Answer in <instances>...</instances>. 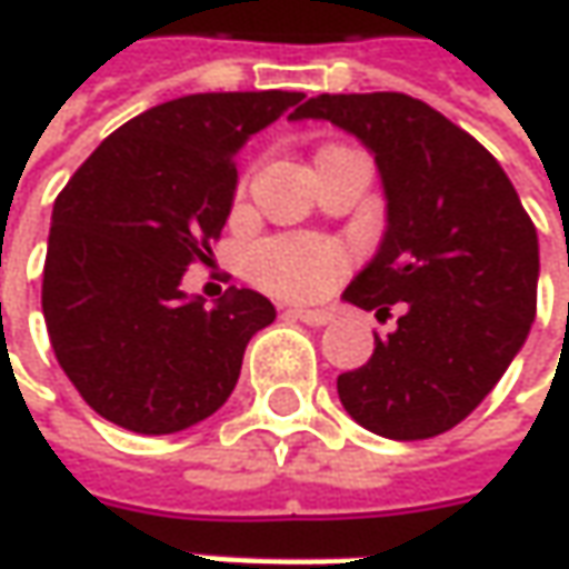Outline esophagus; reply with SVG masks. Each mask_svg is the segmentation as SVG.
<instances>
[{
    "instance_id": "34e87169",
    "label": "esophagus",
    "mask_w": 569,
    "mask_h": 569,
    "mask_svg": "<svg viewBox=\"0 0 569 569\" xmlns=\"http://www.w3.org/2000/svg\"><path fill=\"white\" fill-rule=\"evenodd\" d=\"M286 318L302 321L308 323V327H327V323L333 321L330 311H315V308H286Z\"/></svg>"
}]
</instances>
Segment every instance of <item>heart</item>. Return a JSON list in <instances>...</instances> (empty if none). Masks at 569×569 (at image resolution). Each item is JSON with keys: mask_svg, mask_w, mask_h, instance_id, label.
Masks as SVG:
<instances>
[{"mask_svg": "<svg viewBox=\"0 0 569 569\" xmlns=\"http://www.w3.org/2000/svg\"><path fill=\"white\" fill-rule=\"evenodd\" d=\"M352 264L349 248L318 236H277L248 251L246 270L258 283L283 299H321L346 277Z\"/></svg>", "mask_w": 569, "mask_h": 569, "instance_id": "obj_1", "label": "heart"}]
</instances>
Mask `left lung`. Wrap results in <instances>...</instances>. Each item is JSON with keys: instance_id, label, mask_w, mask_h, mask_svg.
Segmentation results:
<instances>
[{"instance_id": "left-lung-1", "label": "left lung", "mask_w": 569, "mask_h": 569, "mask_svg": "<svg viewBox=\"0 0 569 569\" xmlns=\"http://www.w3.org/2000/svg\"><path fill=\"white\" fill-rule=\"evenodd\" d=\"M292 119H327L375 153L387 194L381 251L343 292L397 330L337 378L346 412L393 441L450 431L513 362L536 318L539 236L500 163L416 97L321 93Z\"/></svg>"}]
</instances>
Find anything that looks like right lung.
<instances>
[{"label":"right lung","mask_w":569,"mask_h":569,"mask_svg":"<svg viewBox=\"0 0 569 569\" xmlns=\"http://www.w3.org/2000/svg\"><path fill=\"white\" fill-rule=\"evenodd\" d=\"M302 97L236 90L160 103L116 128L59 191L40 302L52 352L97 416L172 435L229 400L248 340L277 311L254 289H229L207 311L179 283L223 232L236 150Z\"/></svg>","instance_id":"obj_1"}]
</instances>
